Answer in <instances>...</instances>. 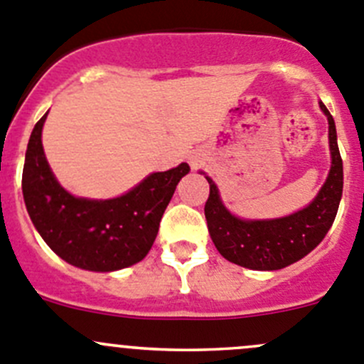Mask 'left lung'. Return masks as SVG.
<instances>
[{"instance_id":"left-lung-1","label":"left lung","mask_w":364,"mask_h":364,"mask_svg":"<svg viewBox=\"0 0 364 364\" xmlns=\"http://www.w3.org/2000/svg\"><path fill=\"white\" fill-rule=\"evenodd\" d=\"M318 105L329 122L331 171L306 208L281 218H240L224 206L217 185L206 176L210 183V197L204 206L208 231L218 252L231 263L250 270H279L308 256L333 225L343 192V161L333 115L322 101Z\"/></svg>"}]
</instances>
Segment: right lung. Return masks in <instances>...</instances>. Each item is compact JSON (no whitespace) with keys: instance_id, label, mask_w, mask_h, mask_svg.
<instances>
[{"instance_id":"obj_1","label":"right lung","mask_w":364,"mask_h":364,"mask_svg":"<svg viewBox=\"0 0 364 364\" xmlns=\"http://www.w3.org/2000/svg\"><path fill=\"white\" fill-rule=\"evenodd\" d=\"M46 117L31 132L23 168L24 204L38 235L63 261L83 270L114 272L142 261L188 164L153 172L114 199L76 197L56 181L46 160Z\"/></svg>"}]
</instances>
